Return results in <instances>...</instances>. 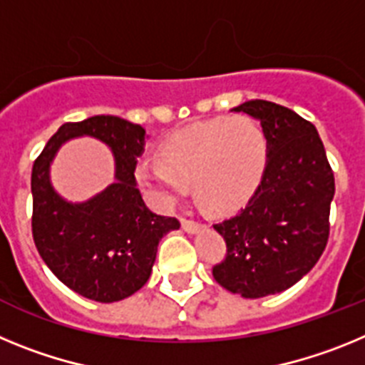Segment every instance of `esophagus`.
I'll use <instances>...</instances> for the list:
<instances>
[{
    "instance_id": "esophagus-1",
    "label": "esophagus",
    "mask_w": 365,
    "mask_h": 365,
    "mask_svg": "<svg viewBox=\"0 0 365 365\" xmlns=\"http://www.w3.org/2000/svg\"><path fill=\"white\" fill-rule=\"evenodd\" d=\"M180 225H182V228H185L188 234H195V232H199L202 228V222L193 221V219H186V217L180 219Z\"/></svg>"
}]
</instances>
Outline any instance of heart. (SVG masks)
Instances as JSON below:
<instances>
[{"mask_svg":"<svg viewBox=\"0 0 365 365\" xmlns=\"http://www.w3.org/2000/svg\"><path fill=\"white\" fill-rule=\"evenodd\" d=\"M158 159L137 164L135 177L160 206H172L188 190L212 212L241 205L259 182L267 138L256 120L243 115L188 125L168 137Z\"/></svg>","mask_w":365,"mask_h":365,"instance_id":"b5f03b06","label":"heart"}]
</instances>
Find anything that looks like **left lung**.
<instances>
[{"mask_svg":"<svg viewBox=\"0 0 365 365\" xmlns=\"http://www.w3.org/2000/svg\"><path fill=\"white\" fill-rule=\"evenodd\" d=\"M261 120L267 164L247 205L214 225L227 256L214 265L215 282L243 298L276 294L305 276L324 254L334 173L314 125L267 100L234 108Z\"/></svg>","mask_w":365,"mask_h":365,"instance_id":"1","label":"left lung"}]
</instances>
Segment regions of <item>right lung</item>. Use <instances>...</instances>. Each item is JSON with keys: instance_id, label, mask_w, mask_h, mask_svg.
Returning <instances> with one entry per match:
<instances>
[{"instance_id": "obj_1", "label": "right lung", "mask_w": 365, "mask_h": 365, "mask_svg": "<svg viewBox=\"0 0 365 365\" xmlns=\"http://www.w3.org/2000/svg\"><path fill=\"white\" fill-rule=\"evenodd\" d=\"M89 134L115 155V178L96 198L63 202L50 186L48 166L66 140ZM146 130L113 115L66 122L34 160L31 175L32 237L41 259L71 291L100 303L120 302L143 289L163 235L177 230L175 217L157 215L137 188L135 168Z\"/></svg>"}]
</instances>
